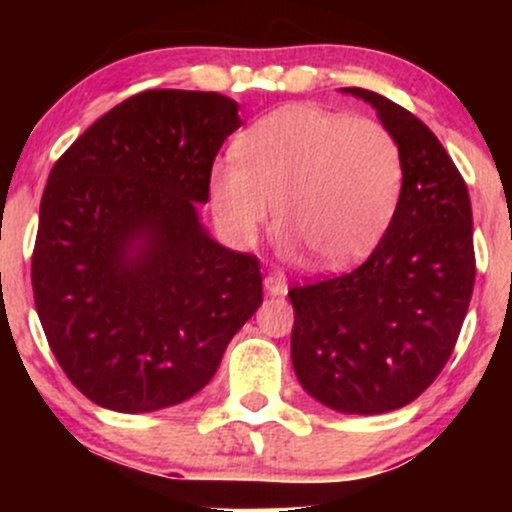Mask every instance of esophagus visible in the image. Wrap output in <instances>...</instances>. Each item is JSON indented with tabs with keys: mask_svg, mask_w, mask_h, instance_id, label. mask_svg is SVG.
Segmentation results:
<instances>
[{
	"mask_svg": "<svg viewBox=\"0 0 512 512\" xmlns=\"http://www.w3.org/2000/svg\"><path fill=\"white\" fill-rule=\"evenodd\" d=\"M264 291H267L269 296H284V293H286V276L279 274V272L264 276Z\"/></svg>",
	"mask_w": 512,
	"mask_h": 512,
	"instance_id": "esophagus-1",
	"label": "esophagus"
}]
</instances>
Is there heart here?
Returning <instances> with one entry per match:
<instances>
[{
    "instance_id": "b5f03b06",
    "label": "heart",
    "mask_w": 512,
    "mask_h": 512,
    "mask_svg": "<svg viewBox=\"0 0 512 512\" xmlns=\"http://www.w3.org/2000/svg\"><path fill=\"white\" fill-rule=\"evenodd\" d=\"M402 187V146L385 125L296 105L238 139L236 163L214 168L209 197L236 240H255L276 207L286 240L303 245L317 267L337 269L383 240Z\"/></svg>"
}]
</instances>
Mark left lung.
I'll use <instances>...</instances> for the list:
<instances>
[{
	"label": "left lung",
	"mask_w": 512,
	"mask_h": 512,
	"mask_svg": "<svg viewBox=\"0 0 512 512\" xmlns=\"http://www.w3.org/2000/svg\"><path fill=\"white\" fill-rule=\"evenodd\" d=\"M363 98L402 146L395 219L354 272L296 286L291 361L303 390L342 414H385L414 402L455 349L472 301V204L436 134L402 105Z\"/></svg>",
	"instance_id": "8db88e82"
}]
</instances>
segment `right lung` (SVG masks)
<instances>
[{"mask_svg": "<svg viewBox=\"0 0 512 512\" xmlns=\"http://www.w3.org/2000/svg\"><path fill=\"white\" fill-rule=\"evenodd\" d=\"M243 125L214 91L137 93L81 134L40 199L31 279L76 390L144 414L197 395L262 303L255 255L199 221L214 158Z\"/></svg>", "mask_w": 512, "mask_h": 512, "instance_id": "right-lung-1", "label": "right lung"}]
</instances>
